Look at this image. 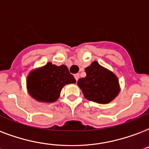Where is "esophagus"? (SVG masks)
<instances>
[{
    "mask_svg": "<svg viewBox=\"0 0 149 149\" xmlns=\"http://www.w3.org/2000/svg\"><path fill=\"white\" fill-rule=\"evenodd\" d=\"M74 77H75V79H76V80H78V79H79V73H77V74H75L74 75Z\"/></svg>",
    "mask_w": 149,
    "mask_h": 149,
    "instance_id": "1",
    "label": "esophagus"
}]
</instances>
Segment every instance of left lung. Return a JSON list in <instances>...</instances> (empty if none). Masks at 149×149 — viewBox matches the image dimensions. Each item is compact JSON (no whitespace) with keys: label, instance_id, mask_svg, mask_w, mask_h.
Returning a JSON list of instances; mask_svg holds the SVG:
<instances>
[{"label":"left lung","instance_id":"left-lung-1","mask_svg":"<svg viewBox=\"0 0 149 149\" xmlns=\"http://www.w3.org/2000/svg\"><path fill=\"white\" fill-rule=\"evenodd\" d=\"M85 72L87 76L77 81L85 98L100 104H108L119 95V79L112 71L95 61L85 68Z\"/></svg>","mask_w":149,"mask_h":149}]
</instances>
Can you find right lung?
I'll return each instance as SVG.
<instances>
[{"mask_svg": "<svg viewBox=\"0 0 149 149\" xmlns=\"http://www.w3.org/2000/svg\"><path fill=\"white\" fill-rule=\"evenodd\" d=\"M75 83L76 79L66 65L58 66L48 62L29 72L26 87L29 95L37 102L52 103L58 99L65 85Z\"/></svg>", "mask_w": 149, "mask_h": 149, "instance_id": "add662e5", "label": "right lung"}]
</instances>
